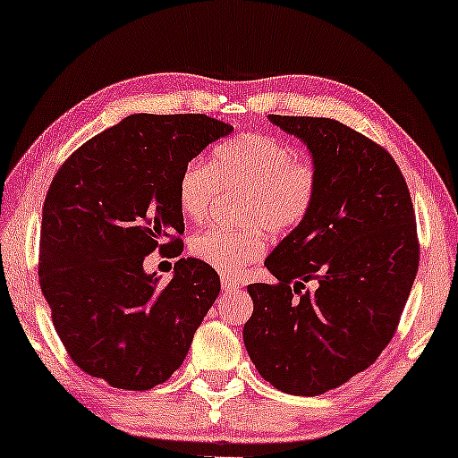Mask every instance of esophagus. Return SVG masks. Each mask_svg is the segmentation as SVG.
<instances>
[{
    "instance_id": "esophagus-1",
    "label": "esophagus",
    "mask_w": 458,
    "mask_h": 458,
    "mask_svg": "<svg viewBox=\"0 0 458 458\" xmlns=\"http://www.w3.org/2000/svg\"><path fill=\"white\" fill-rule=\"evenodd\" d=\"M221 285H223V292L225 293H231V292H237L240 290V281L229 277V275H223L221 277Z\"/></svg>"
}]
</instances>
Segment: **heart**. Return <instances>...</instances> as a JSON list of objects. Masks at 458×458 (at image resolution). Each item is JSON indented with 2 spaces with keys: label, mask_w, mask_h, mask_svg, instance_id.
<instances>
[{
  "label": "heart",
  "mask_w": 458,
  "mask_h": 458,
  "mask_svg": "<svg viewBox=\"0 0 458 458\" xmlns=\"http://www.w3.org/2000/svg\"><path fill=\"white\" fill-rule=\"evenodd\" d=\"M218 187L246 190L242 204L246 225L199 231L190 240V252L229 275L265 252V227L273 235H287L309 216L318 190V168L279 137L248 133L218 146L210 165L198 160L185 165L177 181L181 215L202 223Z\"/></svg>",
  "instance_id": "b5f03b06"
}]
</instances>
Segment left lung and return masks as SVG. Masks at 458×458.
<instances>
[{
    "label": "left lung",
    "instance_id": "8db88e82",
    "mask_svg": "<svg viewBox=\"0 0 458 458\" xmlns=\"http://www.w3.org/2000/svg\"><path fill=\"white\" fill-rule=\"evenodd\" d=\"M268 121L306 143L318 190L267 256L277 284L248 285L243 344L273 387L317 396L371 367L396 334L419 268L415 210L396 162L359 131L334 118Z\"/></svg>",
    "mask_w": 458,
    "mask_h": 458
}]
</instances>
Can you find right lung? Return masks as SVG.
<instances>
[{"label":"right lung","mask_w":458,"mask_h":458,"mask_svg":"<svg viewBox=\"0 0 458 458\" xmlns=\"http://www.w3.org/2000/svg\"><path fill=\"white\" fill-rule=\"evenodd\" d=\"M233 127L206 114H131L71 154L43 204L39 284L66 352L121 390H149L181 367L221 292L215 268L143 271L156 248L179 256L177 181Z\"/></svg>","instance_id":"1"}]
</instances>
